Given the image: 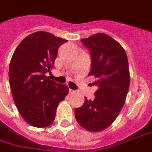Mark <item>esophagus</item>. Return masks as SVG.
I'll list each match as a JSON object with an SVG mask.
<instances>
[{
    "label": "esophagus",
    "instance_id": "obj_1",
    "mask_svg": "<svg viewBox=\"0 0 152 152\" xmlns=\"http://www.w3.org/2000/svg\"><path fill=\"white\" fill-rule=\"evenodd\" d=\"M69 93H70L71 94H74V93H76V91L73 90V89H70V90H69Z\"/></svg>",
    "mask_w": 152,
    "mask_h": 152
}]
</instances>
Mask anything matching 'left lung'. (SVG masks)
Segmentation results:
<instances>
[{
  "mask_svg": "<svg viewBox=\"0 0 152 152\" xmlns=\"http://www.w3.org/2000/svg\"><path fill=\"white\" fill-rule=\"evenodd\" d=\"M81 42L90 50L88 76L96 77L93 85L97 89L93 100L85 97L84 104L76 108L75 116L85 130L99 132L114 122L126 102L130 80L127 56L118 42L105 34H95Z\"/></svg>",
  "mask_w": 152,
  "mask_h": 152,
  "instance_id": "left-lung-1",
  "label": "left lung"
}]
</instances>
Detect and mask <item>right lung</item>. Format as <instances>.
Instances as JSON below:
<instances>
[{"label": "right lung", "instance_id": "add662e5", "mask_svg": "<svg viewBox=\"0 0 152 152\" xmlns=\"http://www.w3.org/2000/svg\"><path fill=\"white\" fill-rule=\"evenodd\" d=\"M66 42L38 31L20 42L10 60L9 79L13 101L23 119L34 127L53 123L59 102L69 92L67 85L46 76L53 69L59 46Z\"/></svg>", "mask_w": 152, "mask_h": 152}]
</instances>
